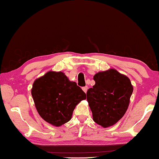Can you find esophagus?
I'll return each mask as SVG.
<instances>
[{"instance_id":"esophagus-1","label":"esophagus","mask_w":159,"mask_h":159,"mask_svg":"<svg viewBox=\"0 0 159 159\" xmlns=\"http://www.w3.org/2000/svg\"><path fill=\"white\" fill-rule=\"evenodd\" d=\"M88 86H84V87H83V88H82V90H83L84 92L86 93L87 91H88Z\"/></svg>"}]
</instances>
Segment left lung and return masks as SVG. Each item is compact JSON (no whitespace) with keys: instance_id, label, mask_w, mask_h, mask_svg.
Listing matches in <instances>:
<instances>
[{"instance_id":"1","label":"left lung","mask_w":159,"mask_h":159,"mask_svg":"<svg viewBox=\"0 0 159 159\" xmlns=\"http://www.w3.org/2000/svg\"><path fill=\"white\" fill-rule=\"evenodd\" d=\"M95 84L87 92V101L95 122L103 127L116 124L125 115L133 87L129 78L115 69L98 72Z\"/></svg>"}]
</instances>
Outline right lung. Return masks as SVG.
I'll return each mask as SVG.
<instances>
[{
    "label": "right lung",
    "instance_id": "add662e5",
    "mask_svg": "<svg viewBox=\"0 0 159 159\" xmlns=\"http://www.w3.org/2000/svg\"><path fill=\"white\" fill-rule=\"evenodd\" d=\"M32 95L40 116L56 127L68 122L76 106L86 98L81 88L61 71H48L37 79Z\"/></svg>",
    "mask_w": 159,
    "mask_h": 159
}]
</instances>
